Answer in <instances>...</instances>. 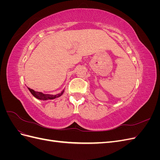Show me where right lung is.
Here are the masks:
<instances>
[{
	"instance_id": "right-lung-1",
	"label": "right lung",
	"mask_w": 160,
	"mask_h": 160,
	"mask_svg": "<svg viewBox=\"0 0 160 160\" xmlns=\"http://www.w3.org/2000/svg\"><path fill=\"white\" fill-rule=\"evenodd\" d=\"M28 89L29 90V91L31 93V94L35 97V98L39 99V100H43V101H46V100H51V99H54L57 98H59L60 96H61L62 94H63L65 90H62L61 93L56 94V95H50V94H44L42 93V92H38L34 91L32 89H30L28 88Z\"/></svg>"
}]
</instances>
